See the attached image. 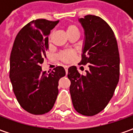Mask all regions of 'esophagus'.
Returning <instances> with one entry per match:
<instances>
[{
	"mask_svg": "<svg viewBox=\"0 0 133 133\" xmlns=\"http://www.w3.org/2000/svg\"><path fill=\"white\" fill-rule=\"evenodd\" d=\"M65 72H66V74H68V67H65Z\"/></svg>",
	"mask_w": 133,
	"mask_h": 133,
	"instance_id": "34e87169",
	"label": "esophagus"
}]
</instances>
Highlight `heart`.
Segmentation results:
<instances>
[{
  "label": "heart",
  "mask_w": 133,
  "mask_h": 133,
  "mask_svg": "<svg viewBox=\"0 0 133 133\" xmlns=\"http://www.w3.org/2000/svg\"><path fill=\"white\" fill-rule=\"evenodd\" d=\"M65 28H66V32L68 35L74 33V32H78V27L75 24H72V23L67 24L65 25ZM50 37H51V34L50 35L49 38H48L49 42H50ZM75 56H76V52L75 50H64L63 52H61L58 55V58L63 63H70L74 60Z\"/></svg>",
  "instance_id": "obj_1"
}]
</instances>
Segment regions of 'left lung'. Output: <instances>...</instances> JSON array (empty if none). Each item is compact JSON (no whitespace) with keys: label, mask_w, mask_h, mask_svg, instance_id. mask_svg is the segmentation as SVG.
Here are the masks:
<instances>
[{"label":"left lung","mask_w":133,"mask_h":133,"mask_svg":"<svg viewBox=\"0 0 133 133\" xmlns=\"http://www.w3.org/2000/svg\"><path fill=\"white\" fill-rule=\"evenodd\" d=\"M85 30V45L79 65L88 64L86 74L75 66L68 68L72 105L80 114L92 116L112 98L120 76V56L112 28L100 17L87 15L79 20Z\"/></svg>","instance_id":"1"}]
</instances>
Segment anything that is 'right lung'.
Instances as JSON below:
<instances>
[{
	"label": "right lung",
	"instance_id": "right-lung-1",
	"mask_svg": "<svg viewBox=\"0 0 133 133\" xmlns=\"http://www.w3.org/2000/svg\"><path fill=\"white\" fill-rule=\"evenodd\" d=\"M59 21L37 19L19 31L10 58V78L18 102L33 115L45 114L52 108L58 95V81L65 75L63 67L42 71L48 50V35Z\"/></svg>",
	"mask_w": 133,
	"mask_h": 133
}]
</instances>
